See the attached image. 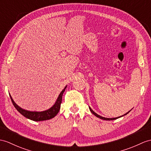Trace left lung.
<instances>
[{
	"label": "left lung",
	"mask_w": 151,
	"mask_h": 151,
	"mask_svg": "<svg viewBox=\"0 0 151 151\" xmlns=\"http://www.w3.org/2000/svg\"><path fill=\"white\" fill-rule=\"evenodd\" d=\"M89 109H90V111L92 113L93 115H95V116H96L97 117H98V118H99V119H102V120H115V119H119V118H120V117H122V116H124V115H127V113H129L131 111V109L129 111H128L127 113H126V114H124V115H122V116H119V117H116V118H105V117H103V116H100V115H99L98 114H97L95 112H94L92 109H91V108L90 107H89Z\"/></svg>",
	"instance_id": "left-lung-1"
}]
</instances>
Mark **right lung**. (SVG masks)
Instances as JSON below:
<instances>
[{
	"label": "right lung",
	"mask_w": 151,
	"mask_h": 151,
	"mask_svg": "<svg viewBox=\"0 0 151 151\" xmlns=\"http://www.w3.org/2000/svg\"><path fill=\"white\" fill-rule=\"evenodd\" d=\"M67 86H66L64 89L61 91L60 94L59 95L56 102H55V104L52 106V107L49 109L45 110V111H40V112L27 111V110L22 109V108H20V106H18L15 102H14L13 99H12V96H11V95H9V96L11 98V100L12 101L13 106H14V108L17 109V110L18 112L29 119L38 122V121H43V120L51 119L54 118V117L57 115L60 109L61 104L62 101V96H63V94L64 93V91H65V89L66 88H67Z\"/></svg>",
	"instance_id": "add662e5"
}]
</instances>
